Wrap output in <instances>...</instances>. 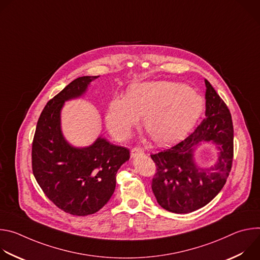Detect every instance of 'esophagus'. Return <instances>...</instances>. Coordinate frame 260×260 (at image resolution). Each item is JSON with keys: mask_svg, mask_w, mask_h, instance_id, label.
I'll return each instance as SVG.
<instances>
[{"mask_svg": "<svg viewBox=\"0 0 260 260\" xmlns=\"http://www.w3.org/2000/svg\"><path fill=\"white\" fill-rule=\"evenodd\" d=\"M143 154H144V149L141 147H135V148H133L132 151H131L132 157H137V156L143 155Z\"/></svg>", "mask_w": 260, "mask_h": 260, "instance_id": "obj_1", "label": "esophagus"}]
</instances>
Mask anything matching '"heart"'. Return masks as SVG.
I'll list each match as a JSON object with an SVG mask.
<instances>
[{
	"label": "heart",
	"mask_w": 260,
	"mask_h": 260,
	"mask_svg": "<svg viewBox=\"0 0 260 260\" xmlns=\"http://www.w3.org/2000/svg\"><path fill=\"white\" fill-rule=\"evenodd\" d=\"M203 111V99L185 84L154 81L133 84L126 96L110 102L106 123L116 140H126L143 116V126L159 145L181 139Z\"/></svg>",
	"instance_id": "heart-1"
}]
</instances>
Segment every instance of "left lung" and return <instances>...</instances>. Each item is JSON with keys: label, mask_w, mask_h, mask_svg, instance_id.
<instances>
[{"label": "left lung", "mask_w": 260, "mask_h": 260, "mask_svg": "<svg viewBox=\"0 0 260 260\" xmlns=\"http://www.w3.org/2000/svg\"><path fill=\"white\" fill-rule=\"evenodd\" d=\"M206 118L193 133L169 149L151 154L156 166L151 187L157 203L167 211L185 214L203 208L223 188L234 158L232 114L208 80ZM202 140L217 144L220 154L211 168H200L193 159L194 146Z\"/></svg>", "instance_id": "left-lung-1"}]
</instances>
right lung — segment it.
<instances>
[{"instance_id": "obj_1", "label": "right lung", "mask_w": 260, "mask_h": 260, "mask_svg": "<svg viewBox=\"0 0 260 260\" xmlns=\"http://www.w3.org/2000/svg\"><path fill=\"white\" fill-rule=\"evenodd\" d=\"M99 76L73 80L44 107L31 144L32 174L45 196L60 210L74 216L100 211L112 197L116 173L129 158L125 147L101 137L89 147L68 144L60 131V109L80 96Z\"/></svg>"}]
</instances>
